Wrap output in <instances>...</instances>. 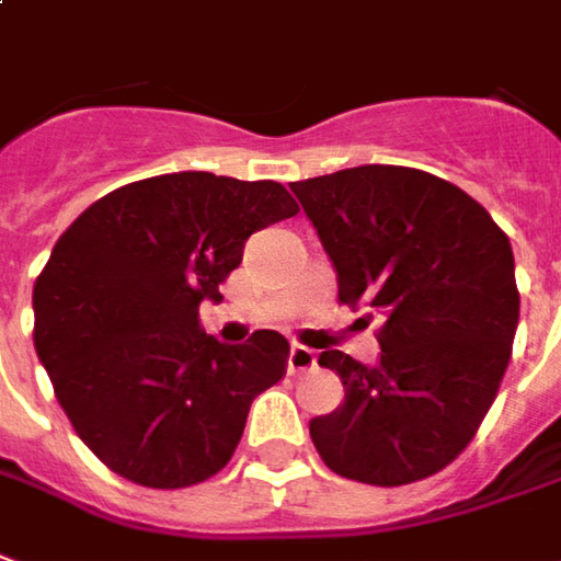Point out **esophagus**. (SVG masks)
I'll list each match as a JSON object with an SVG mask.
<instances>
[{
  "label": "esophagus",
  "instance_id": "esophagus-1",
  "mask_svg": "<svg viewBox=\"0 0 561 561\" xmlns=\"http://www.w3.org/2000/svg\"><path fill=\"white\" fill-rule=\"evenodd\" d=\"M316 370V352L307 346H294L291 355H288V374L300 376Z\"/></svg>",
  "mask_w": 561,
  "mask_h": 561
}]
</instances>
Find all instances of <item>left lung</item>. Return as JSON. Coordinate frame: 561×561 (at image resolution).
<instances>
[{
    "label": "left lung",
    "mask_w": 561,
    "mask_h": 561,
    "mask_svg": "<svg viewBox=\"0 0 561 561\" xmlns=\"http://www.w3.org/2000/svg\"><path fill=\"white\" fill-rule=\"evenodd\" d=\"M291 191L334 261L340 304L376 312L382 348L370 367L319 355L346 389L343 407L309 422L321 461L370 485L444 471L511 364L519 291L507 233L461 187L410 167L367 163Z\"/></svg>",
    "instance_id": "obj_1"
}]
</instances>
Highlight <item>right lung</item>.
Instances as JSON below:
<instances>
[{"mask_svg":"<svg viewBox=\"0 0 561 561\" xmlns=\"http://www.w3.org/2000/svg\"><path fill=\"white\" fill-rule=\"evenodd\" d=\"M297 215L279 182L170 172L105 194L62 233L33 288L35 352L76 434L108 471L185 489L225 468L288 340L225 346L199 304L254 230Z\"/></svg>","mask_w":561,"mask_h":561,"instance_id":"right-lung-1","label":"right lung"}]
</instances>
